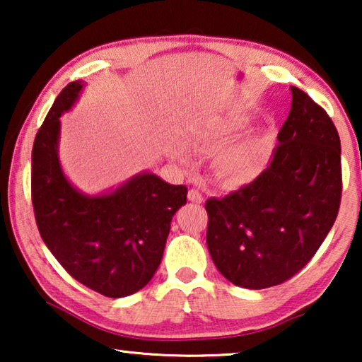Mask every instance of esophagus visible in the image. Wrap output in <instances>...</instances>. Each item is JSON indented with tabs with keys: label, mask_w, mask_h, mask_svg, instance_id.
Instances as JSON below:
<instances>
[{
	"label": "esophagus",
	"mask_w": 362,
	"mask_h": 362,
	"mask_svg": "<svg viewBox=\"0 0 362 362\" xmlns=\"http://www.w3.org/2000/svg\"><path fill=\"white\" fill-rule=\"evenodd\" d=\"M188 201H192V203H196V204H201L204 201V198H203V194L198 192V189L192 188L188 192Z\"/></svg>",
	"instance_id": "obj_1"
}]
</instances>
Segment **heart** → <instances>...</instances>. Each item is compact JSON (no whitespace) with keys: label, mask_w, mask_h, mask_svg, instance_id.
<instances>
[{"label":"heart","mask_w":362,"mask_h":362,"mask_svg":"<svg viewBox=\"0 0 362 362\" xmlns=\"http://www.w3.org/2000/svg\"><path fill=\"white\" fill-rule=\"evenodd\" d=\"M246 129V119L228 118L212 122L196 134L199 144L209 150H220L214 158V168L220 179L226 183H246L255 179L267 163L268 145L265 140H252L230 146ZM175 155L183 158L185 151L177 148Z\"/></svg>","instance_id":"1"}]
</instances>
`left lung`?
Returning a JSON list of instances; mask_svg holds the SVG:
<instances>
[{
  "instance_id": "left-lung-1",
  "label": "left lung",
  "mask_w": 362,
  "mask_h": 362,
  "mask_svg": "<svg viewBox=\"0 0 362 362\" xmlns=\"http://www.w3.org/2000/svg\"><path fill=\"white\" fill-rule=\"evenodd\" d=\"M292 107L269 166L225 198L206 201L207 247L235 286L265 289L320 249L341 199L340 137L326 110L292 86Z\"/></svg>"
}]
</instances>
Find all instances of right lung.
I'll return each mask as SVG.
<instances>
[{
    "label": "right lung",
    "mask_w": 362,
    "mask_h": 362,
    "mask_svg": "<svg viewBox=\"0 0 362 362\" xmlns=\"http://www.w3.org/2000/svg\"><path fill=\"white\" fill-rule=\"evenodd\" d=\"M83 83L66 84L36 132L32 203L42 241L70 276L105 297L131 296L150 283L163 259L185 185L139 174L115 192L86 196L66 180L57 155L60 116Z\"/></svg>",
    "instance_id": "1"
}]
</instances>
